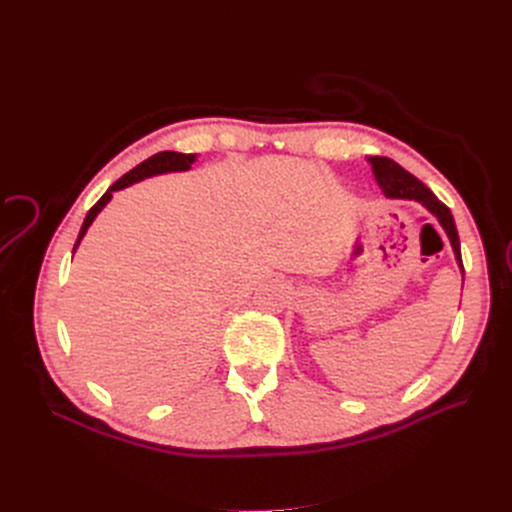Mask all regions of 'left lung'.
I'll use <instances>...</instances> for the list:
<instances>
[{"label": "left lung", "mask_w": 512, "mask_h": 512, "mask_svg": "<svg viewBox=\"0 0 512 512\" xmlns=\"http://www.w3.org/2000/svg\"><path fill=\"white\" fill-rule=\"evenodd\" d=\"M369 164L373 170L375 180H378L382 193L390 199H413L417 203H421L429 213L434 215V218L440 222V226L444 228L448 240H450V247L454 251V259L459 263L461 272L463 270V259H461V240H459V232H456V224L450 209L432 193L429 188L415 178L411 172H407L402 166H398L394 159L390 157H369Z\"/></svg>", "instance_id": "obj_1"}]
</instances>
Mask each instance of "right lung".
I'll use <instances>...</instances> for the list:
<instances>
[{
  "label": "right lung",
  "mask_w": 512,
  "mask_h": 512,
  "mask_svg": "<svg viewBox=\"0 0 512 512\" xmlns=\"http://www.w3.org/2000/svg\"><path fill=\"white\" fill-rule=\"evenodd\" d=\"M195 159H197V155H193V153L161 151V153H155V155H151L149 159H145L143 164H139L137 168H132L128 174H124L118 182H114L110 188H107L105 195H103V197H101V199H99V201L89 209L87 218H85V222H83V228H80V232H78L76 245H74V249H72V251H76V249H78L80 240H83V236L87 234L89 226H91V224H93V220L97 218V213H99L107 203H110V199H112V195H114L116 191H122V188L130 186V184H134V182L145 180V178H151V176H157V174L186 172V170H191V166L195 164Z\"/></svg>",
  "instance_id": "obj_1"
}]
</instances>
